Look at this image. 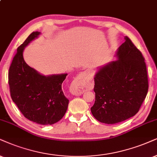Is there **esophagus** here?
<instances>
[{
  "label": "esophagus",
  "mask_w": 157,
  "mask_h": 157,
  "mask_svg": "<svg viewBox=\"0 0 157 157\" xmlns=\"http://www.w3.org/2000/svg\"><path fill=\"white\" fill-rule=\"evenodd\" d=\"M92 85V81L84 72H81L73 81L70 86V92L73 95H80L88 90Z\"/></svg>",
  "instance_id": "34e87169"
}]
</instances>
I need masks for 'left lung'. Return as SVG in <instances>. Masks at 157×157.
Listing matches in <instances>:
<instances>
[{"label": "left lung", "instance_id": "left-lung-1", "mask_svg": "<svg viewBox=\"0 0 157 157\" xmlns=\"http://www.w3.org/2000/svg\"><path fill=\"white\" fill-rule=\"evenodd\" d=\"M124 40L116 53L117 60L100 67L94 77L96 100L90 110L105 124H116L136 115L148 93L145 59L129 37Z\"/></svg>", "mask_w": 157, "mask_h": 157}]
</instances>
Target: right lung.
<instances>
[{"label":"right lung","instance_id":"right-lung-1","mask_svg":"<svg viewBox=\"0 0 157 157\" xmlns=\"http://www.w3.org/2000/svg\"><path fill=\"white\" fill-rule=\"evenodd\" d=\"M40 35V32H33L17 48L9 68V85L11 98L24 116L46 125L59 122L67 112L69 100L61 85L67 74L45 76L24 60L25 47Z\"/></svg>","mask_w":157,"mask_h":157}]
</instances>
